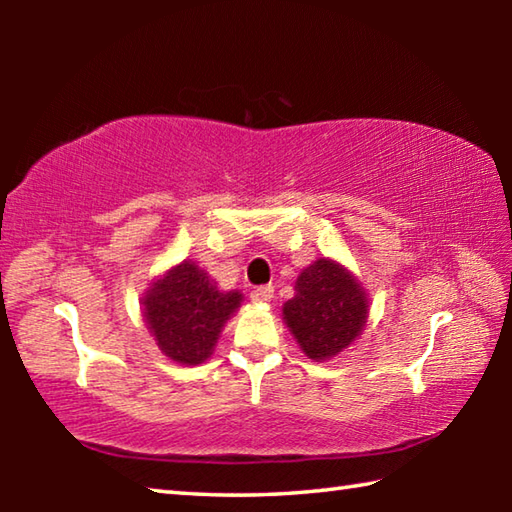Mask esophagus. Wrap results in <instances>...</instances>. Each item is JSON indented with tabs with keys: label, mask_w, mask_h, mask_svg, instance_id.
<instances>
[{
	"label": "esophagus",
	"mask_w": 512,
	"mask_h": 512,
	"mask_svg": "<svg viewBox=\"0 0 512 512\" xmlns=\"http://www.w3.org/2000/svg\"><path fill=\"white\" fill-rule=\"evenodd\" d=\"M250 298H253V302H271L273 287H257L250 293Z\"/></svg>",
	"instance_id": "1"
}]
</instances>
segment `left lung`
I'll list each match as a JSON object with an SVG mask.
<instances>
[{"mask_svg":"<svg viewBox=\"0 0 512 512\" xmlns=\"http://www.w3.org/2000/svg\"><path fill=\"white\" fill-rule=\"evenodd\" d=\"M282 316L302 352L314 361H327L361 334L368 320V296L348 268L320 257L302 268L296 296L284 302Z\"/></svg>","mask_w":512,"mask_h":512,"instance_id":"left-lung-1","label":"left lung"}]
</instances>
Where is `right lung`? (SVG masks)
<instances>
[{
    "instance_id": "obj_1",
    "label": "right lung",
    "mask_w": 512,
    "mask_h": 512,
    "mask_svg": "<svg viewBox=\"0 0 512 512\" xmlns=\"http://www.w3.org/2000/svg\"><path fill=\"white\" fill-rule=\"evenodd\" d=\"M239 291H219L201 266L183 262L155 280L142 298L144 320L171 361L210 359L223 325L241 305Z\"/></svg>"
}]
</instances>
